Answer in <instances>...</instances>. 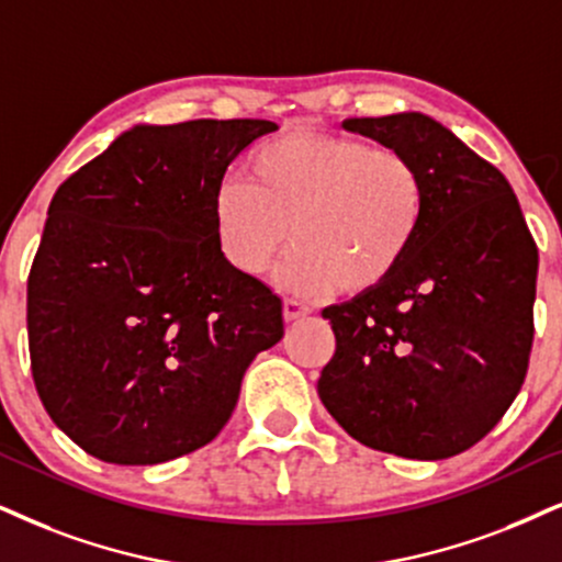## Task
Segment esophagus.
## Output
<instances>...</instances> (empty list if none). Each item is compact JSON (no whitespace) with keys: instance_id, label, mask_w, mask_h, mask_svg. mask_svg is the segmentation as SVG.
I'll list each match as a JSON object with an SVG mask.
<instances>
[{"instance_id":"34e87169","label":"esophagus","mask_w":562,"mask_h":562,"mask_svg":"<svg viewBox=\"0 0 562 562\" xmlns=\"http://www.w3.org/2000/svg\"><path fill=\"white\" fill-rule=\"evenodd\" d=\"M305 314H311V308L305 303L293 301V297L282 301V318H285V322H295V318H303Z\"/></svg>"}]
</instances>
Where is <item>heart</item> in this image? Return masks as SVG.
<instances>
[{
    "instance_id": "1",
    "label": "heart",
    "mask_w": 562,
    "mask_h": 562,
    "mask_svg": "<svg viewBox=\"0 0 562 562\" xmlns=\"http://www.w3.org/2000/svg\"><path fill=\"white\" fill-rule=\"evenodd\" d=\"M425 217L428 181L415 160L318 130L265 142L246 162V181L212 194L217 248L238 272H269L293 236L277 282L295 295L381 288L409 257Z\"/></svg>"
}]
</instances>
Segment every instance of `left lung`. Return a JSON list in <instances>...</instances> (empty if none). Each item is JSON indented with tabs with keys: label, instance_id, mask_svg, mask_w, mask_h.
<instances>
[{
	"label": "left lung",
	"instance_id": "1",
	"mask_svg": "<svg viewBox=\"0 0 562 562\" xmlns=\"http://www.w3.org/2000/svg\"><path fill=\"white\" fill-rule=\"evenodd\" d=\"M415 160L428 217L381 288L329 305L324 407L355 440L404 459L467 451L506 415L535 339L537 244L498 168L417 111L347 119Z\"/></svg>",
	"mask_w": 562,
	"mask_h": 562
}]
</instances>
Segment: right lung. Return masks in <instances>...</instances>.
<instances>
[{"label": "right lung", "mask_w": 562, "mask_h": 562, "mask_svg": "<svg viewBox=\"0 0 562 562\" xmlns=\"http://www.w3.org/2000/svg\"><path fill=\"white\" fill-rule=\"evenodd\" d=\"M261 119L137 124L69 176L27 277L33 381L90 457L162 464L210 443L282 303L220 254L212 194Z\"/></svg>", "instance_id": "right-lung-1"}]
</instances>
